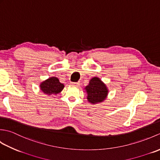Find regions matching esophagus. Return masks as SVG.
I'll return each instance as SVG.
<instances>
[{
  "label": "esophagus",
  "instance_id": "34e87169",
  "mask_svg": "<svg viewBox=\"0 0 160 160\" xmlns=\"http://www.w3.org/2000/svg\"><path fill=\"white\" fill-rule=\"evenodd\" d=\"M72 85H75V86H79L80 85V82H71V83Z\"/></svg>",
  "mask_w": 160,
  "mask_h": 160
}]
</instances>
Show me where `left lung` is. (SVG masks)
I'll use <instances>...</instances> for the list:
<instances>
[{
  "instance_id": "obj_1",
  "label": "left lung",
  "mask_w": 160,
  "mask_h": 160,
  "mask_svg": "<svg viewBox=\"0 0 160 160\" xmlns=\"http://www.w3.org/2000/svg\"><path fill=\"white\" fill-rule=\"evenodd\" d=\"M87 92L88 101L91 103H98L106 98L108 90L105 84L97 77L90 80L89 85L85 87Z\"/></svg>"
}]
</instances>
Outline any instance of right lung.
<instances>
[{"label":"right lung","instance_id":"obj_1","mask_svg":"<svg viewBox=\"0 0 160 160\" xmlns=\"http://www.w3.org/2000/svg\"><path fill=\"white\" fill-rule=\"evenodd\" d=\"M63 88L64 84L60 83L59 80L56 77L50 78L40 84V90L48 95L59 93Z\"/></svg>","mask_w":160,"mask_h":160}]
</instances>
